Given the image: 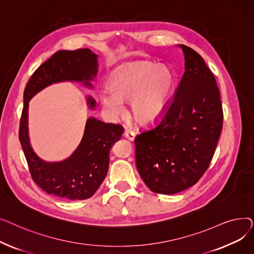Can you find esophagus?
Wrapping results in <instances>:
<instances>
[{
	"label": "esophagus",
	"instance_id": "1",
	"mask_svg": "<svg viewBox=\"0 0 254 254\" xmlns=\"http://www.w3.org/2000/svg\"><path fill=\"white\" fill-rule=\"evenodd\" d=\"M125 137L127 139V140H129V141H134L135 140V138H136V134L132 130H130V129H128V128H126V130H125Z\"/></svg>",
	"mask_w": 254,
	"mask_h": 254
}]
</instances>
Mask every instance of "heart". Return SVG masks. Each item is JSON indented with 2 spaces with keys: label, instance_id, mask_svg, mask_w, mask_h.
Instances as JSON below:
<instances>
[{
  "label": "heart",
  "instance_id": "b5f03b06",
  "mask_svg": "<svg viewBox=\"0 0 254 254\" xmlns=\"http://www.w3.org/2000/svg\"><path fill=\"white\" fill-rule=\"evenodd\" d=\"M177 90V77L169 65L150 62L126 64L109 77V89L100 93L105 109L112 114L123 111L128 102L130 117L141 127L157 124L170 109Z\"/></svg>",
  "mask_w": 254,
  "mask_h": 254
}]
</instances>
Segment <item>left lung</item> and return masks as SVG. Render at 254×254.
<instances>
[{"label":"left lung","instance_id":"8db88e82","mask_svg":"<svg viewBox=\"0 0 254 254\" xmlns=\"http://www.w3.org/2000/svg\"><path fill=\"white\" fill-rule=\"evenodd\" d=\"M170 109L159 125L135 139L136 165L149 190L174 194L195 184L208 169L222 129V105L214 75L190 47Z\"/></svg>","mask_w":254,"mask_h":254}]
</instances>
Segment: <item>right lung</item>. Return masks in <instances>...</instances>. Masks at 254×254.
<instances>
[{"instance_id": "right-lung-1", "label": "right lung", "mask_w": 254, "mask_h": 254, "mask_svg": "<svg viewBox=\"0 0 254 254\" xmlns=\"http://www.w3.org/2000/svg\"><path fill=\"white\" fill-rule=\"evenodd\" d=\"M98 68V55L88 48L61 50L39 66L24 89L19 141L33 180L48 194L69 199L92 196L107 175L110 149L122 138L124 127L89 117L74 152L63 161L46 162L37 155L31 145L29 103L39 91L53 83L72 81L92 88L91 81L97 76ZM86 105L91 110L97 106L90 96L86 97Z\"/></svg>"}]
</instances>
